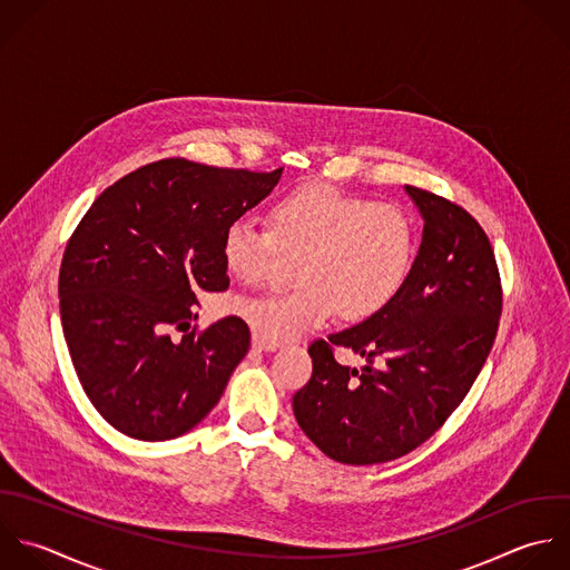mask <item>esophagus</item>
<instances>
[{"instance_id":"34e87169","label":"esophagus","mask_w":570,"mask_h":570,"mask_svg":"<svg viewBox=\"0 0 570 570\" xmlns=\"http://www.w3.org/2000/svg\"><path fill=\"white\" fill-rule=\"evenodd\" d=\"M253 348H259V351H277V344H268V342H264L259 335H253Z\"/></svg>"}]
</instances>
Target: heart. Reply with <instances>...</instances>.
Here are the masks:
<instances>
[{
  "instance_id": "1",
  "label": "heart",
  "mask_w": 570,
  "mask_h": 570,
  "mask_svg": "<svg viewBox=\"0 0 570 570\" xmlns=\"http://www.w3.org/2000/svg\"><path fill=\"white\" fill-rule=\"evenodd\" d=\"M415 248V226L402 206L322 184L279 197L268 228L239 217L222 237L224 266L242 284L259 282L279 255L299 257V288L237 302V313L268 344L322 326L335 308L348 322L380 313L404 288Z\"/></svg>"
}]
</instances>
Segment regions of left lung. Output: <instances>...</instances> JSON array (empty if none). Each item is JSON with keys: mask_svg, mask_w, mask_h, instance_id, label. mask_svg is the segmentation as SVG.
Segmentation results:
<instances>
[{"mask_svg": "<svg viewBox=\"0 0 570 570\" xmlns=\"http://www.w3.org/2000/svg\"><path fill=\"white\" fill-rule=\"evenodd\" d=\"M424 235L404 288L366 322L315 340L311 380L293 413L331 460L353 466L409 455L431 440L469 395L498 335L502 279L493 246L460 204L406 186ZM346 347L365 360H334Z\"/></svg>", "mask_w": 570, "mask_h": 570, "instance_id": "left-lung-1", "label": "left lung"}]
</instances>
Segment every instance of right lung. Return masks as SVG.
<instances>
[{
  "instance_id": "obj_1",
  "label": "right lung",
  "mask_w": 570,
  "mask_h": 570,
  "mask_svg": "<svg viewBox=\"0 0 570 570\" xmlns=\"http://www.w3.org/2000/svg\"><path fill=\"white\" fill-rule=\"evenodd\" d=\"M279 177L159 159L108 186L77 224L59 268L61 328L83 393L119 433L173 440L219 402L250 331L235 315L190 328L197 295L228 288L224 230Z\"/></svg>"
}]
</instances>
